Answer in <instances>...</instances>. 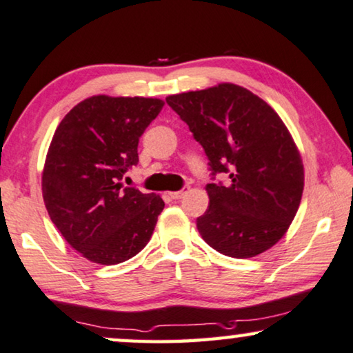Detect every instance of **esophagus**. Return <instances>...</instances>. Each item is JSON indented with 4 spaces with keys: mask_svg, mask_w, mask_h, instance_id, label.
Segmentation results:
<instances>
[{
    "mask_svg": "<svg viewBox=\"0 0 353 353\" xmlns=\"http://www.w3.org/2000/svg\"><path fill=\"white\" fill-rule=\"evenodd\" d=\"M189 192V186H185L181 189V191H175V192H170V197L175 199V201H178V199H183L186 196V194Z\"/></svg>",
    "mask_w": 353,
    "mask_h": 353,
    "instance_id": "esophagus-1",
    "label": "esophagus"
}]
</instances>
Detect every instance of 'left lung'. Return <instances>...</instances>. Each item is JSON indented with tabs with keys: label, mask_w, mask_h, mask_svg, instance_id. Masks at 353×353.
I'll use <instances>...</instances> for the list:
<instances>
[{
	"label": "left lung",
	"mask_w": 353,
	"mask_h": 353,
	"mask_svg": "<svg viewBox=\"0 0 353 353\" xmlns=\"http://www.w3.org/2000/svg\"><path fill=\"white\" fill-rule=\"evenodd\" d=\"M168 106L189 125L208 157L210 205L197 218L202 239L232 258H253L288 231L304 189L303 159L279 114L253 92L223 83L168 95Z\"/></svg>",
	"instance_id": "left-lung-1"
}]
</instances>
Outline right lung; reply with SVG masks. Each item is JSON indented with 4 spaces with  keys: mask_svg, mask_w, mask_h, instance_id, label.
Wrapping results in <instances>:
<instances>
[{
    "mask_svg": "<svg viewBox=\"0 0 353 353\" xmlns=\"http://www.w3.org/2000/svg\"><path fill=\"white\" fill-rule=\"evenodd\" d=\"M164 101L143 97H89L60 122L43 170V199L55 228L97 264H119L150 242L164 201L122 188L139 164V141Z\"/></svg>",
    "mask_w": 353,
    "mask_h": 353,
    "instance_id": "right-lung-1",
    "label": "right lung"
}]
</instances>
